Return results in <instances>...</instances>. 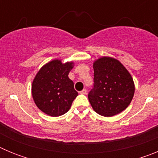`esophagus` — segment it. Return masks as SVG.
<instances>
[{
  "mask_svg": "<svg viewBox=\"0 0 158 158\" xmlns=\"http://www.w3.org/2000/svg\"><path fill=\"white\" fill-rule=\"evenodd\" d=\"M80 93L81 94H84V95L87 94V90H86V89H83L82 91L80 92Z\"/></svg>",
  "mask_w": 158,
  "mask_h": 158,
  "instance_id": "1",
  "label": "esophagus"
}]
</instances>
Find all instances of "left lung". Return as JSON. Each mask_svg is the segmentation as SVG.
I'll use <instances>...</instances> for the list:
<instances>
[{"label": "left lung", "mask_w": 158, "mask_h": 158, "mask_svg": "<svg viewBox=\"0 0 158 158\" xmlns=\"http://www.w3.org/2000/svg\"><path fill=\"white\" fill-rule=\"evenodd\" d=\"M93 69L94 87L88 95L93 110L105 117L122 112L135 94L131 73L118 60L106 56L94 61Z\"/></svg>", "instance_id": "obj_1"}]
</instances>
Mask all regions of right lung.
Segmentation results:
<instances>
[{
  "instance_id": "obj_1",
  "label": "right lung",
  "mask_w": 158,
  "mask_h": 158,
  "mask_svg": "<svg viewBox=\"0 0 158 158\" xmlns=\"http://www.w3.org/2000/svg\"><path fill=\"white\" fill-rule=\"evenodd\" d=\"M74 62L62 63L59 59L47 62L38 71L31 85V94L38 108L50 116L57 117L69 111L77 96L68 77Z\"/></svg>"
}]
</instances>
